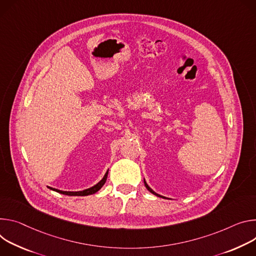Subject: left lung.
<instances>
[{
    "label": "left lung",
    "mask_w": 256,
    "mask_h": 256,
    "mask_svg": "<svg viewBox=\"0 0 256 256\" xmlns=\"http://www.w3.org/2000/svg\"><path fill=\"white\" fill-rule=\"evenodd\" d=\"M144 185H146V188H148V191H150V192H152V194H154V195H156V196H158V197H162V198H166V197H164V196H162V195H160V194H158V193H156V192H154V190H152V188H150V186H148V184H146V180H144Z\"/></svg>",
    "instance_id": "1"
}]
</instances>
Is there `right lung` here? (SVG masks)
I'll list each match as a JSON object with an SVG mask.
<instances>
[{
  "label": "right lung",
  "instance_id": "right-lung-1",
  "mask_svg": "<svg viewBox=\"0 0 256 256\" xmlns=\"http://www.w3.org/2000/svg\"><path fill=\"white\" fill-rule=\"evenodd\" d=\"M108 170L106 171V173L104 174V178L98 183L96 184L94 186L88 188V189H85V190H82V191H62V190H58V189H54V188H50L48 187L50 189L56 191V192H59V193H62V194H65V195H70V196H86V195H90V194H94L96 192H98L102 186L104 184L106 183V178H108Z\"/></svg>",
  "mask_w": 256,
  "mask_h": 256
}]
</instances>
